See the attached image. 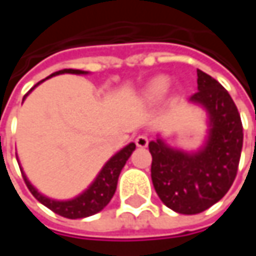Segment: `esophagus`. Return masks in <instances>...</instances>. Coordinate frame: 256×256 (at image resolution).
I'll use <instances>...</instances> for the list:
<instances>
[{"label": "esophagus", "mask_w": 256, "mask_h": 256, "mask_svg": "<svg viewBox=\"0 0 256 256\" xmlns=\"http://www.w3.org/2000/svg\"><path fill=\"white\" fill-rule=\"evenodd\" d=\"M135 144L138 148H146L148 146V136L146 135H138L135 138Z\"/></svg>", "instance_id": "34e87169"}]
</instances>
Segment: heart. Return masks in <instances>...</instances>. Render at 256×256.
I'll list each match as a JSON object with an SVG mask.
<instances>
[{
  "instance_id": "1",
  "label": "heart",
  "mask_w": 256,
  "mask_h": 256,
  "mask_svg": "<svg viewBox=\"0 0 256 256\" xmlns=\"http://www.w3.org/2000/svg\"><path fill=\"white\" fill-rule=\"evenodd\" d=\"M170 86H171V80L166 75H158L145 85L142 98L146 102H156L166 95Z\"/></svg>"
}]
</instances>
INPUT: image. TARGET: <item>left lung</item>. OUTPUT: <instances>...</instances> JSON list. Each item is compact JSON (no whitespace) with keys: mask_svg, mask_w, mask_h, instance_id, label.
I'll list each match as a JSON object with an SVG mask.
<instances>
[{"mask_svg":"<svg viewBox=\"0 0 256 256\" xmlns=\"http://www.w3.org/2000/svg\"><path fill=\"white\" fill-rule=\"evenodd\" d=\"M198 92L190 102L206 112L205 141L196 151L172 146L158 134L150 142L151 178L160 200L172 211L194 215L230 191L241 158L242 122L231 95L211 75L196 70Z\"/></svg>","mask_w":256,"mask_h":256,"instance_id":"1","label":"left lung"}]
</instances>
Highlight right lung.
Wrapping results in <instances>:
<instances>
[{"label":"right lung","instance_id":"1","mask_svg":"<svg viewBox=\"0 0 256 256\" xmlns=\"http://www.w3.org/2000/svg\"><path fill=\"white\" fill-rule=\"evenodd\" d=\"M61 74L88 75L90 72L82 71V70L68 68V70L56 71L54 74L50 75L48 78ZM48 78H45V80H48ZM45 80L40 81L38 84H35L28 91V94L34 91V88H36L41 82H44ZM28 94L22 98V102H24L25 98L28 96ZM134 150H135V144L130 142L128 145H125L122 150H120L118 152L114 154L104 164L101 171L98 172V175L94 178V181L85 188L84 191L78 194L74 198H70V200H54V198H50L44 194H41L28 180L22 166H20V168H21V172H22V176H24V181L26 184V186H28V190L42 205H45L46 208H50L51 211H54L55 214H58V215H61L64 218L78 220V218H86V216L98 214L110 204V201L112 200L114 194L116 191V184H118L120 174L122 171L124 165L128 161V158L134 152ZM16 160H18V156H16Z\"/></svg>","mask_w":256,"mask_h":256}]
</instances>
